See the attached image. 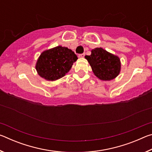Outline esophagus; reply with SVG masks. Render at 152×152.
I'll list each match as a JSON object with an SVG mask.
<instances>
[{"instance_id":"34e87169","label":"esophagus","mask_w":152,"mask_h":152,"mask_svg":"<svg viewBox=\"0 0 152 152\" xmlns=\"http://www.w3.org/2000/svg\"><path fill=\"white\" fill-rule=\"evenodd\" d=\"M84 56H85V53H81V54H79L78 56V57L79 58H83Z\"/></svg>"}]
</instances>
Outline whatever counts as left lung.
Wrapping results in <instances>:
<instances>
[{
	"mask_svg": "<svg viewBox=\"0 0 152 152\" xmlns=\"http://www.w3.org/2000/svg\"><path fill=\"white\" fill-rule=\"evenodd\" d=\"M85 58L91 65L94 75L102 80H110L119 75L121 61L119 57L108 52L101 48L91 51V56Z\"/></svg>",
	"mask_w": 152,
	"mask_h": 152,
	"instance_id": "left-lung-1",
	"label": "left lung"
}]
</instances>
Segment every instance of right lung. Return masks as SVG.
<instances>
[{"instance_id":"add662e5","label":"right lung","mask_w":152,"mask_h":152,"mask_svg":"<svg viewBox=\"0 0 152 152\" xmlns=\"http://www.w3.org/2000/svg\"><path fill=\"white\" fill-rule=\"evenodd\" d=\"M77 59V56L70 49L57 46L42 53L35 68L42 78L48 80H56L70 71Z\"/></svg>"}]
</instances>
